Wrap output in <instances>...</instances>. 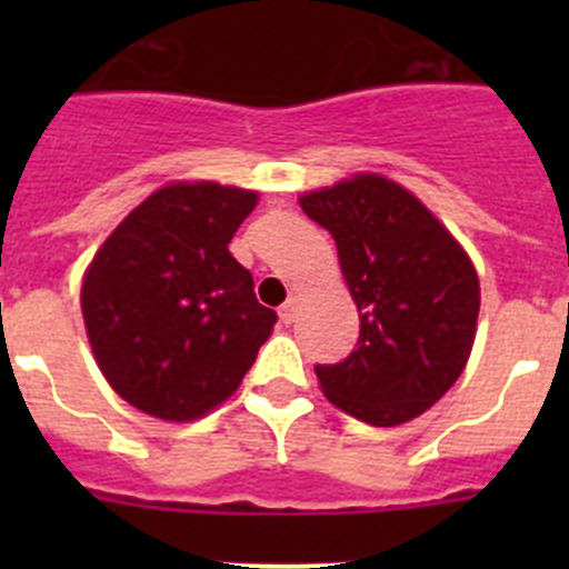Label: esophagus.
Here are the masks:
<instances>
[{
  "label": "esophagus",
  "mask_w": 569,
  "mask_h": 569,
  "mask_svg": "<svg viewBox=\"0 0 569 569\" xmlns=\"http://www.w3.org/2000/svg\"><path fill=\"white\" fill-rule=\"evenodd\" d=\"M296 313H299V299H296V296H290V299L284 301V305H281V308H279L281 325H293Z\"/></svg>",
  "instance_id": "34e87169"
}]
</instances>
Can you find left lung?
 Segmentation results:
<instances>
[{
	"label": "left lung",
	"instance_id": "obj_1",
	"mask_svg": "<svg viewBox=\"0 0 569 569\" xmlns=\"http://www.w3.org/2000/svg\"><path fill=\"white\" fill-rule=\"evenodd\" d=\"M301 210L328 230L359 308V341L339 365H316L330 401L373 427L433 407L470 359L479 276L453 233L410 190L359 173L305 193Z\"/></svg>",
	"mask_w": 569,
	"mask_h": 569
}]
</instances>
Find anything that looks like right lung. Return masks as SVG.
Returning a JSON list of instances; mask_svg holds the SVG:
<instances>
[{"instance_id":"1","label":"right lung","mask_w":569,"mask_h":569,"mask_svg":"<svg viewBox=\"0 0 569 569\" xmlns=\"http://www.w3.org/2000/svg\"><path fill=\"white\" fill-rule=\"evenodd\" d=\"M259 193L216 182L156 190L108 236L82 316L108 385L142 413L193 421L233 396L276 313L228 244Z\"/></svg>"}]
</instances>
